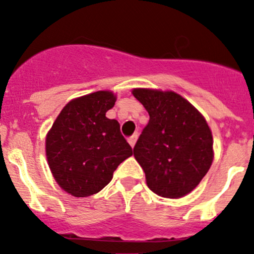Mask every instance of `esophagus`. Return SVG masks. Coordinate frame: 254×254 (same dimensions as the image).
<instances>
[{
    "instance_id": "1",
    "label": "esophagus",
    "mask_w": 254,
    "mask_h": 254,
    "mask_svg": "<svg viewBox=\"0 0 254 254\" xmlns=\"http://www.w3.org/2000/svg\"><path fill=\"white\" fill-rule=\"evenodd\" d=\"M137 137H139V134H137V132H135V134H132L131 136L127 137V141H129L130 146H131V147H134V145H135V142H136Z\"/></svg>"
}]
</instances>
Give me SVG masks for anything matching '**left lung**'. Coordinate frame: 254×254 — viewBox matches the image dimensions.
I'll return each mask as SVG.
<instances>
[{"instance_id":"left-lung-1","label":"left lung","mask_w":254,"mask_h":254,"mask_svg":"<svg viewBox=\"0 0 254 254\" xmlns=\"http://www.w3.org/2000/svg\"><path fill=\"white\" fill-rule=\"evenodd\" d=\"M150 120L134 147L147 187L165 198L190 193L209 171L212 135L205 119L175 92L134 89Z\"/></svg>"}]
</instances>
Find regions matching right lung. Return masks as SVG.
Returning <instances> with one entry per match:
<instances>
[{
	"mask_svg": "<svg viewBox=\"0 0 254 254\" xmlns=\"http://www.w3.org/2000/svg\"><path fill=\"white\" fill-rule=\"evenodd\" d=\"M112 92L98 91L66 104L47 136V157L59 186L73 196H89L112 181L118 166L132 155L115 119Z\"/></svg>",
	"mask_w": 254,
	"mask_h": 254,
	"instance_id": "add662e5",
	"label": "right lung"
}]
</instances>
